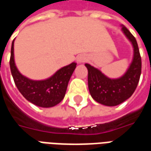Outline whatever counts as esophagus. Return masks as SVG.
<instances>
[{"instance_id": "1", "label": "esophagus", "mask_w": 151, "mask_h": 151, "mask_svg": "<svg viewBox=\"0 0 151 151\" xmlns=\"http://www.w3.org/2000/svg\"><path fill=\"white\" fill-rule=\"evenodd\" d=\"M77 60H78V63H83L86 62V61L87 60V58H86V56H85L84 55H81V56H78Z\"/></svg>"}]
</instances>
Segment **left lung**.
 Masks as SVG:
<instances>
[{"instance_id": "1", "label": "left lung", "mask_w": 151, "mask_h": 151, "mask_svg": "<svg viewBox=\"0 0 151 151\" xmlns=\"http://www.w3.org/2000/svg\"><path fill=\"white\" fill-rule=\"evenodd\" d=\"M122 31L133 47V58L126 73L122 77L111 79L89 64L88 87L95 101L106 106H116L129 98L135 91L142 73V59L135 37L124 26Z\"/></svg>"}]
</instances>
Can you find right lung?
<instances>
[{"instance_id": "add662e5", "label": "right lung", "mask_w": 151, "mask_h": 151, "mask_svg": "<svg viewBox=\"0 0 151 151\" xmlns=\"http://www.w3.org/2000/svg\"><path fill=\"white\" fill-rule=\"evenodd\" d=\"M9 65L15 85L23 97L36 106L51 108L58 104L65 97L68 83L77 63L73 62L60 69L54 75L46 80H31L22 75L15 65L13 41Z\"/></svg>"}]
</instances>
